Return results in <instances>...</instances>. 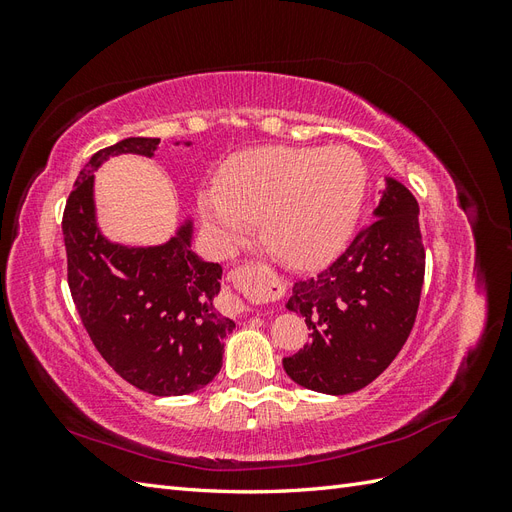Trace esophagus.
<instances>
[{
  "label": "esophagus",
  "mask_w": 512,
  "mask_h": 512,
  "mask_svg": "<svg viewBox=\"0 0 512 512\" xmlns=\"http://www.w3.org/2000/svg\"><path fill=\"white\" fill-rule=\"evenodd\" d=\"M232 280H235L237 286L250 288V290H262V292H267L273 286H277V280L273 277V273L265 265H256V262H247V265H243L241 269L232 271ZM224 301H226L228 309H232L235 314L247 312V307L239 301V297H232L228 290L224 292Z\"/></svg>",
  "instance_id": "esophagus-1"
}]
</instances>
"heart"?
<instances>
[{"mask_svg":"<svg viewBox=\"0 0 512 512\" xmlns=\"http://www.w3.org/2000/svg\"><path fill=\"white\" fill-rule=\"evenodd\" d=\"M365 181V166L348 147H260L228 158L218 192L200 194L198 207L224 243L237 241L247 220H260L275 256L312 269L348 243Z\"/></svg>","mask_w":512,"mask_h":512,"instance_id":"b5f03b06","label":"heart"}]
</instances>
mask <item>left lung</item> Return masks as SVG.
Wrapping results in <instances>:
<instances>
[{
  "mask_svg": "<svg viewBox=\"0 0 512 512\" xmlns=\"http://www.w3.org/2000/svg\"><path fill=\"white\" fill-rule=\"evenodd\" d=\"M374 218L327 269L292 288L286 307L305 318L312 342L282 363L305 389H363L393 363L414 327L425 280L416 198L386 179Z\"/></svg>",
  "mask_w": 512,
  "mask_h": 512,
  "instance_id": "8db88e82",
  "label": "left lung"
}]
</instances>
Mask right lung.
Returning a JSON list of instances; mask_svg holds the SVG:
<instances>
[{
	"mask_svg": "<svg viewBox=\"0 0 512 512\" xmlns=\"http://www.w3.org/2000/svg\"><path fill=\"white\" fill-rule=\"evenodd\" d=\"M158 143L132 136L94 153L74 181L61 230L72 301L96 350L136 389L170 397L215 378L235 322L213 305L222 267L190 250L192 222L158 247L111 243L96 226L94 170L119 153L151 158Z\"/></svg>",
	"mask_w": 512,
	"mask_h": 512,
	"instance_id": "right-lung-1",
	"label": "right lung"
}]
</instances>
